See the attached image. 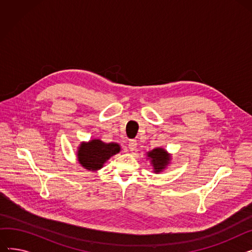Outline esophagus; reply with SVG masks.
Returning <instances> with one entry per match:
<instances>
[{
	"instance_id": "1",
	"label": "esophagus",
	"mask_w": 252,
	"mask_h": 252,
	"mask_svg": "<svg viewBox=\"0 0 252 252\" xmlns=\"http://www.w3.org/2000/svg\"><path fill=\"white\" fill-rule=\"evenodd\" d=\"M137 148V141L136 140H130L128 143V149L130 151H135Z\"/></svg>"
}]
</instances>
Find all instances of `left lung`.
<instances>
[{
    "mask_svg": "<svg viewBox=\"0 0 252 252\" xmlns=\"http://www.w3.org/2000/svg\"><path fill=\"white\" fill-rule=\"evenodd\" d=\"M148 159H150L155 174H159L165 169L170 161V155L163 148H155L147 153Z\"/></svg>",
    "mask_w": 252,
    "mask_h": 252,
    "instance_id": "left-lung-1",
    "label": "left lung"
}]
</instances>
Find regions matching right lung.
Returning a JSON list of instances; mask_svg holds the SVG:
<instances>
[{
	"mask_svg": "<svg viewBox=\"0 0 252 252\" xmlns=\"http://www.w3.org/2000/svg\"><path fill=\"white\" fill-rule=\"evenodd\" d=\"M121 151L117 143H104L101 140H91L82 143L77 149V160L89 170H97L103 167L109 158Z\"/></svg>",
	"mask_w": 252,
	"mask_h": 252,
	"instance_id": "right-lung-1",
	"label": "right lung"
}]
</instances>
